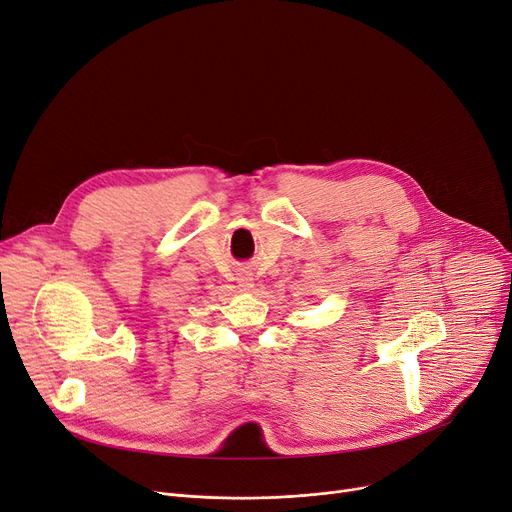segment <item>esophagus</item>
Returning a JSON list of instances; mask_svg holds the SVG:
<instances>
[{
	"label": "esophagus",
	"instance_id": "esophagus-1",
	"mask_svg": "<svg viewBox=\"0 0 512 512\" xmlns=\"http://www.w3.org/2000/svg\"><path fill=\"white\" fill-rule=\"evenodd\" d=\"M238 282H240V286H245V288H251V286H253V280H251L249 276H240Z\"/></svg>",
	"mask_w": 512,
	"mask_h": 512
}]
</instances>
